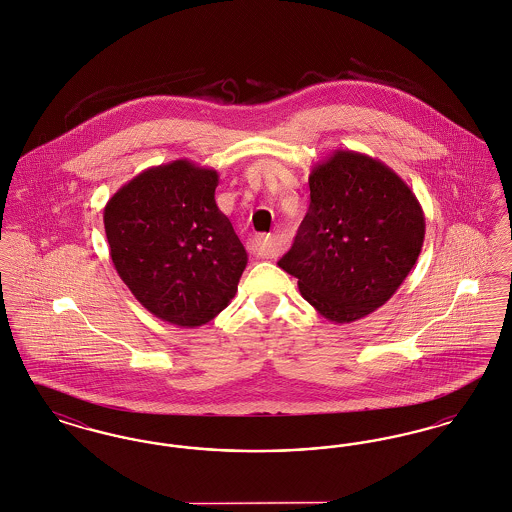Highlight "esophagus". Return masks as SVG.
I'll return each instance as SVG.
<instances>
[{"label":"esophagus","mask_w":512,"mask_h":512,"mask_svg":"<svg viewBox=\"0 0 512 512\" xmlns=\"http://www.w3.org/2000/svg\"><path fill=\"white\" fill-rule=\"evenodd\" d=\"M247 249H249V253H253L255 257L272 259V257L280 255L282 245H280V242H276L272 236H263V234H259V236H253V238L249 240Z\"/></svg>","instance_id":"obj_1"}]
</instances>
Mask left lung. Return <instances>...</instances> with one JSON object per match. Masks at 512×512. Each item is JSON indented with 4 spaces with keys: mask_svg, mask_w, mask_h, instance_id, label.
Here are the masks:
<instances>
[{
    "mask_svg": "<svg viewBox=\"0 0 512 512\" xmlns=\"http://www.w3.org/2000/svg\"><path fill=\"white\" fill-rule=\"evenodd\" d=\"M311 205L278 267L330 322L374 313L403 284L424 244V211L380 159L336 149L309 174Z\"/></svg>",
    "mask_w": 512,
    "mask_h": 512,
    "instance_id": "8db88e82",
    "label": "left lung"
}]
</instances>
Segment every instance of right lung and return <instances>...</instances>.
<instances>
[{
    "mask_svg": "<svg viewBox=\"0 0 512 512\" xmlns=\"http://www.w3.org/2000/svg\"><path fill=\"white\" fill-rule=\"evenodd\" d=\"M219 172L188 159L149 167L107 201L103 224L115 270L155 315L195 328L238 292L247 251L215 201Z\"/></svg>",
    "mask_w": 512,
    "mask_h": 512,
    "instance_id": "right-lung-1",
    "label": "right lung"
}]
</instances>
